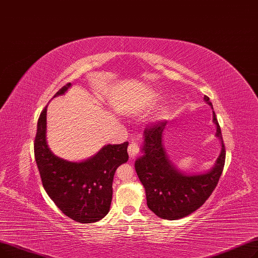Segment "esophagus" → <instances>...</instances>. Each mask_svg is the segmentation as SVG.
Returning a JSON list of instances; mask_svg holds the SVG:
<instances>
[{
  "mask_svg": "<svg viewBox=\"0 0 258 258\" xmlns=\"http://www.w3.org/2000/svg\"><path fill=\"white\" fill-rule=\"evenodd\" d=\"M140 151V148H139V145L136 143V142H131L130 145L128 146V153L130 155V157H134L137 156L138 153Z\"/></svg>",
  "mask_w": 258,
  "mask_h": 258,
  "instance_id": "esophagus-1",
  "label": "esophagus"
}]
</instances>
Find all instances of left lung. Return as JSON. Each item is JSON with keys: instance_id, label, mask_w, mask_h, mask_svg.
<instances>
[{"instance_id": "1", "label": "left lung", "mask_w": 258, "mask_h": 258, "mask_svg": "<svg viewBox=\"0 0 258 258\" xmlns=\"http://www.w3.org/2000/svg\"><path fill=\"white\" fill-rule=\"evenodd\" d=\"M205 102L213 109L207 95ZM216 137L222 150L214 167L206 173L186 174L169 159L163 146V133L167 121H159L144 131L143 155L136 161V171L146 191L149 209L163 219L175 220L185 217L202 207L217 186L223 173L226 150L222 131L213 111Z\"/></svg>"}]
</instances>
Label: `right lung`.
Segmentation results:
<instances>
[{
  "label": "right lung",
  "mask_w": 258,
  "mask_h": 258,
  "mask_svg": "<svg viewBox=\"0 0 258 258\" xmlns=\"http://www.w3.org/2000/svg\"><path fill=\"white\" fill-rule=\"evenodd\" d=\"M66 84L53 97L64 94ZM47 106L38 120L34 157L43 187L58 209L82 224L95 223L107 215L112 201V181L118 166L128 161V142L107 145L83 162H69L54 155L46 141Z\"/></svg>",
  "instance_id": "right-lung-1"
}]
</instances>
